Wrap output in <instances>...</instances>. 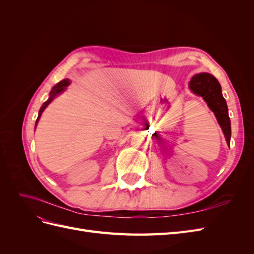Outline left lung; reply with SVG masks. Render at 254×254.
<instances>
[{
  "label": "left lung",
  "mask_w": 254,
  "mask_h": 254,
  "mask_svg": "<svg viewBox=\"0 0 254 254\" xmlns=\"http://www.w3.org/2000/svg\"><path fill=\"white\" fill-rule=\"evenodd\" d=\"M189 87L193 91V93L201 96L209 106V108L214 112L218 124L222 129V132L225 134L227 144L230 146L231 122L229 118L226 99L222 96L221 87L218 80L209 73H199L191 77Z\"/></svg>",
  "instance_id": "left-lung-1"
}]
</instances>
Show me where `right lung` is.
<instances>
[{
	"mask_svg": "<svg viewBox=\"0 0 254 254\" xmlns=\"http://www.w3.org/2000/svg\"><path fill=\"white\" fill-rule=\"evenodd\" d=\"M68 84H70V79H64V80H61L60 82H58L56 86H54L53 87V89L51 90V92H50V97H49V99L47 102H45L42 106H41V108H40V110H39V114H38V119H37V121H36V125L35 126H37V124H38V122H39V120H40V117H41V114H42V112L44 111V109L47 108V107L49 106V104H51V102L53 101L54 98H55L58 94H60V93H63V92L65 90V88L68 86Z\"/></svg>",
	"mask_w": 254,
	"mask_h": 254,
	"instance_id": "add662e5",
	"label": "right lung"
}]
</instances>
